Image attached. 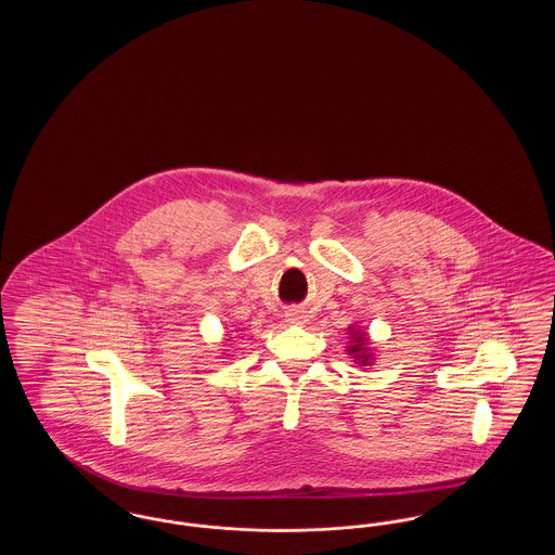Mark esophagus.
<instances>
[{"mask_svg": "<svg viewBox=\"0 0 555 555\" xmlns=\"http://www.w3.org/2000/svg\"><path fill=\"white\" fill-rule=\"evenodd\" d=\"M287 318H289V322H295V324H304L306 322V317L299 314V312H289Z\"/></svg>", "mask_w": 555, "mask_h": 555, "instance_id": "obj_1", "label": "esophagus"}]
</instances>
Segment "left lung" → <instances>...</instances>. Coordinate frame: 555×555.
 Returning <instances> with one entry per match:
<instances>
[{"mask_svg": "<svg viewBox=\"0 0 555 555\" xmlns=\"http://www.w3.org/2000/svg\"><path fill=\"white\" fill-rule=\"evenodd\" d=\"M364 341H366V339H364V335H358V337H356V345H351V347H349V351H351V353H358V356H356V360H362V364H366L370 358V356L364 353V349H366V347H364V345H366Z\"/></svg>", "mask_w": 555, "mask_h": 555, "instance_id": "left-lung-1", "label": "left lung"}]
</instances>
